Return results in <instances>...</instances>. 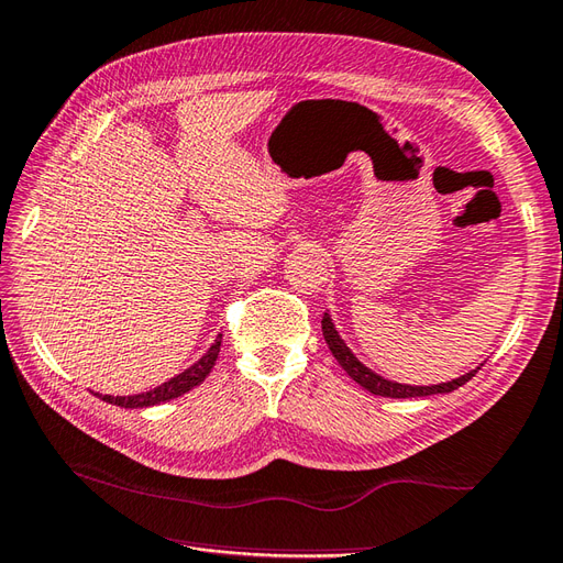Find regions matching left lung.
I'll return each mask as SVG.
<instances>
[{
	"label": "left lung",
	"mask_w": 563,
	"mask_h": 563,
	"mask_svg": "<svg viewBox=\"0 0 563 563\" xmlns=\"http://www.w3.org/2000/svg\"><path fill=\"white\" fill-rule=\"evenodd\" d=\"M321 331L325 343H329L333 357L338 360V364L350 374L352 382H357L362 388H367L369 394L374 396H384V398H422V396H434V394H451V390L461 388L463 384H467L470 378L477 374V369L467 372L459 378H453V382L446 384H437V386H408V384H396V382H388V378H382L378 374H374L369 367H364V364L352 355L350 347L343 343V338L338 335L335 325L331 321L329 313H323L321 319Z\"/></svg>",
	"instance_id": "left-lung-1"
}]
</instances>
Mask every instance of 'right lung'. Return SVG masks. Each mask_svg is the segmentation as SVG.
<instances>
[{
  "label": "right lung",
  "instance_id": "1",
  "mask_svg": "<svg viewBox=\"0 0 563 563\" xmlns=\"http://www.w3.org/2000/svg\"><path fill=\"white\" fill-rule=\"evenodd\" d=\"M220 343H222V335L216 338V343L208 347V352L199 362L191 364L189 369L177 374L175 378H169V382H165L158 388L146 390V394H139V396H117V398L114 396H102V400L104 402H112V405H120V408H148V405H161V402H167V400H173V398L185 396L187 390H191L194 386H199L203 378L211 374L213 364L218 360Z\"/></svg>",
  "mask_w": 563,
  "mask_h": 563
}]
</instances>
